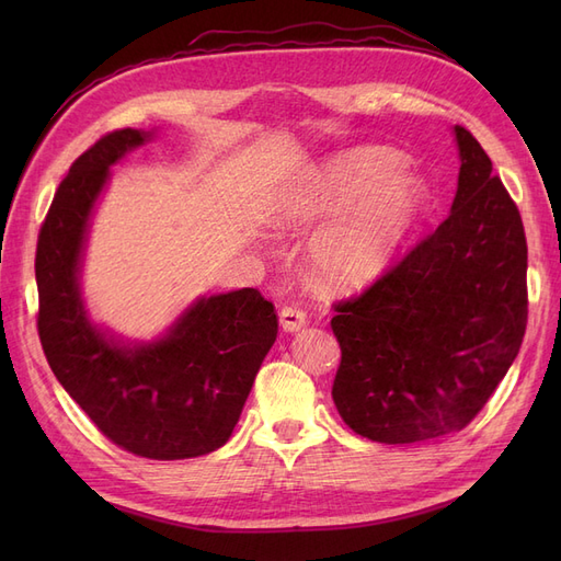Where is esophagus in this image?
<instances>
[{"label":"esophagus","mask_w":561,"mask_h":561,"mask_svg":"<svg viewBox=\"0 0 561 561\" xmlns=\"http://www.w3.org/2000/svg\"><path fill=\"white\" fill-rule=\"evenodd\" d=\"M278 316H280V328L285 332H299L304 325H307V313L297 307H283Z\"/></svg>","instance_id":"esophagus-1"}]
</instances>
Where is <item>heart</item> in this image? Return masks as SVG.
<instances>
[{
	"label": "heart",
	"mask_w": 561,
	"mask_h": 561,
	"mask_svg": "<svg viewBox=\"0 0 561 561\" xmlns=\"http://www.w3.org/2000/svg\"><path fill=\"white\" fill-rule=\"evenodd\" d=\"M402 168L398 151L353 149L304 175L268 208L266 225L280 236L311 233L340 215L313 236L304 254L316 290L355 295L386 274L426 201L421 182Z\"/></svg>",
	"instance_id": "obj_1"
}]
</instances>
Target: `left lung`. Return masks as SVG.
Returning <instances> with one entry per match:
<instances>
[{
	"mask_svg": "<svg viewBox=\"0 0 561 561\" xmlns=\"http://www.w3.org/2000/svg\"><path fill=\"white\" fill-rule=\"evenodd\" d=\"M451 213L375 285L336 304L332 400L353 433L383 445L466 428L517 358L526 330L519 210L472 135L454 126Z\"/></svg>",
	"mask_w": 561,
	"mask_h": 561,
	"instance_id": "1",
	"label": "left lung"
}]
</instances>
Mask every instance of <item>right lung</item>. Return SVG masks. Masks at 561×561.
<instances>
[{
    "label": "right lung",
    "instance_id": "obj_1",
    "mask_svg": "<svg viewBox=\"0 0 561 561\" xmlns=\"http://www.w3.org/2000/svg\"><path fill=\"white\" fill-rule=\"evenodd\" d=\"M154 130L100 138L60 182L37 241V330L60 386L122 449L178 461L222 447L274 346V304L254 287L198 297L161 336L130 342L91 320L81 266L91 219L128 151Z\"/></svg>",
    "mask_w": 561,
    "mask_h": 561
}]
</instances>
